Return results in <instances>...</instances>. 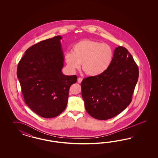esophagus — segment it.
<instances>
[{
    "label": "esophagus",
    "instance_id": "1",
    "mask_svg": "<svg viewBox=\"0 0 158 158\" xmlns=\"http://www.w3.org/2000/svg\"><path fill=\"white\" fill-rule=\"evenodd\" d=\"M82 80H83V79H82L81 77H79V78L77 79V82L80 83H81Z\"/></svg>",
    "mask_w": 158,
    "mask_h": 158
}]
</instances>
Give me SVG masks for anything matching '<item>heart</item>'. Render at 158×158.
I'll use <instances>...</instances> for the list:
<instances>
[{"label":"heart","mask_w":158,"mask_h":158,"mask_svg":"<svg viewBox=\"0 0 158 158\" xmlns=\"http://www.w3.org/2000/svg\"><path fill=\"white\" fill-rule=\"evenodd\" d=\"M114 58L110 45L92 40H83L75 43L72 52L65 54L64 60L68 69L75 72L81 66L87 75L97 77L105 73Z\"/></svg>","instance_id":"1"}]
</instances>
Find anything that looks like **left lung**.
Returning a JSON list of instances; mask_svg holds the SVG:
<instances>
[{
	"instance_id": "1",
	"label": "left lung",
	"mask_w": 158,
	"mask_h": 158,
	"mask_svg": "<svg viewBox=\"0 0 158 158\" xmlns=\"http://www.w3.org/2000/svg\"><path fill=\"white\" fill-rule=\"evenodd\" d=\"M139 74L138 66L128 50L122 46L116 48L110 68L100 76L88 77L81 82L87 113L98 120L119 114L131 101Z\"/></svg>"
}]
</instances>
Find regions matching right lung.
<instances>
[{"label": "right lung", "mask_w": 158, "mask_h": 158, "mask_svg": "<svg viewBox=\"0 0 158 158\" xmlns=\"http://www.w3.org/2000/svg\"><path fill=\"white\" fill-rule=\"evenodd\" d=\"M61 39L58 35L32 46L17 67L25 103L45 118H54L65 110L69 89L77 81L76 75L62 73L64 57Z\"/></svg>", "instance_id": "1"}]
</instances>
